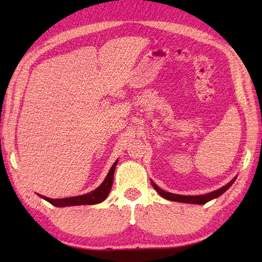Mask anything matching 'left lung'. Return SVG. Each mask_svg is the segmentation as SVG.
Returning <instances> with one entry per match:
<instances>
[{"label":"left lung","mask_w":262,"mask_h":262,"mask_svg":"<svg viewBox=\"0 0 262 262\" xmlns=\"http://www.w3.org/2000/svg\"><path fill=\"white\" fill-rule=\"evenodd\" d=\"M236 179V177L233 178V179L229 182L226 183L225 186H223L220 189H217L215 191H211L208 193H205V194H198V196H183V194H177V193H172V192H168V191H164L163 189L159 188L155 183L151 180V183L153 188L155 189L159 192V194L161 197H163L164 199H168L171 200V202H178V203H186V204H196V205H204L206 203L210 202V200H213L217 197H220L221 194H223L227 189H229L233 183H234Z\"/></svg>","instance_id":"1"}]
</instances>
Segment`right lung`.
I'll return each instance as SVG.
<instances>
[{
    "label": "right lung",
    "mask_w": 262,
    "mask_h": 262,
    "mask_svg": "<svg viewBox=\"0 0 262 262\" xmlns=\"http://www.w3.org/2000/svg\"><path fill=\"white\" fill-rule=\"evenodd\" d=\"M118 163V160H116V162L111 166L107 177L103 180V182L100 185L97 189H94L91 192H88L84 194H81V196H74V197H69V198H60V199H53L48 198L45 196H41V194L37 193L39 197L42 199L47 200L48 203L52 205L56 206V207H66V206H77V205H96L102 203L103 200L108 197V194L111 190V187H113L114 182V173L116 165Z\"/></svg>",
    "instance_id": "obj_1"
}]
</instances>
